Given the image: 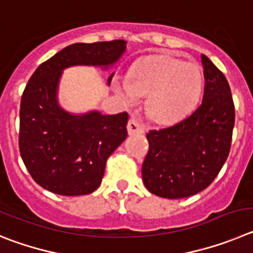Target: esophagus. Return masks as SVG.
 <instances>
[{
	"label": "esophagus",
	"instance_id": "esophagus-1",
	"mask_svg": "<svg viewBox=\"0 0 253 253\" xmlns=\"http://www.w3.org/2000/svg\"><path fill=\"white\" fill-rule=\"evenodd\" d=\"M127 131H128V135H136V133H143L145 128L142 125L138 124L135 117H132L129 118L128 125H127Z\"/></svg>",
	"mask_w": 253,
	"mask_h": 253
}]
</instances>
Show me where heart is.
Segmentation results:
<instances>
[{"mask_svg": "<svg viewBox=\"0 0 253 253\" xmlns=\"http://www.w3.org/2000/svg\"><path fill=\"white\" fill-rule=\"evenodd\" d=\"M199 64L176 56L152 55L129 68L127 79L116 81V90L127 103L147 95L146 110L158 124H174L190 113L203 90Z\"/></svg>", "mask_w": 253, "mask_h": 253, "instance_id": "b5f03b06", "label": "heart"}]
</instances>
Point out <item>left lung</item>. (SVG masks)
<instances>
[{
	"mask_svg": "<svg viewBox=\"0 0 253 253\" xmlns=\"http://www.w3.org/2000/svg\"><path fill=\"white\" fill-rule=\"evenodd\" d=\"M200 58L206 79L202 103L180 122L146 135L142 180L158 197L179 199L202 192L228 158L234 126L231 88L208 56Z\"/></svg>",
	"mask_w": 253,
	"mask_h": 253,
	"instance_id": "8db88e82",
	"label": "left lung"
}]
</instances>
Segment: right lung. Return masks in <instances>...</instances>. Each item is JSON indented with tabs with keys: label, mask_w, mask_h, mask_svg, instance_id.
Listing matches in <instances>:
<instances>
[{
	"label": "right lung",
	"mask_w": 253,
	"mask_h": 253,
	"mask_svg": "<svg viewBox=\"0 0 253 253\" xmlns=\"http://www.w3.org/2000/svg\"><path fill=\"white\" fill-rule=\"evenodd\" d=\"M126 44L112 40L69 45L39 65L26 84L20 107V154L34 180L49 192L67 197L94 192L107 159L126 140L127 112L74 115L58 102L63 70L74 65L108 69L124 55Z\"/></svg>",
	"instance_id": "right-lung-1"
}]
</instances>
